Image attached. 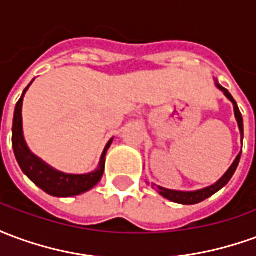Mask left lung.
Listing matches in <instances>:
<instances>
[{"mask_svg": "<svg viewBox=\"0 0 256 256\" xmlns=\"http://www.w3.org/2000/svg\"><path fill=\"white\" fill-rule=\"evenodd\" d=\"M215 84H216V88L224 92V94L229 98V100L233 102V108H234V116H236V120L238 123V128H240V134H242V137H244V126H242V112L238 110V106H237L236 101L234 98L232 97V94L228 92V90L224 88V86H220L218 84V80H215ZM240 158H242V152L237 155L236 160L233 162V164L229 167V170L224 174V177L220 178L218 182H215L214 185H211L208 188H204L200 189V190H194V192H181V190H172V189H166V188H162L159 185H155V184H150L152 185V188L155 189L159 192V194H162L163 198H166L167 200H170V202H174V203L178 204H185V206H190V204H198L200 202H203L206 198H208L210 196H212L214 193H216L220 189H222L225 186L226 184L230 181V178L233 177V174L236 172L237 166H238V162H240Z\"/></svg>", "mask_w": 256, "mask_h": 256, "instance_id": "8db88e82", "label": "left lung"}]
</instances>
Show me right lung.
Here are the masks:
<instances>
[{"mask_svg":"<svg viewBox=\"0 0 256 256\" xmlns=\"http://www.w3.org/2000/svg\"><path fill=\"white\" fill-rule=\"evenodd\" d=\"M32 84V82H31ZM27 86L20 97V100L16 104L14 115V126H12V146H14L16 160L19 163L22 172L36 184L38 188H41L44 192H46L50 196L56 198H71L80 193H84L96 186L100 182L101 177L104 174V166H106V154L108 148L111 146V138L106 144V150L102 152L100 159V164L96 172L89 174H66V172H58L53 167L46 164L36 156L26 144L24 136H23V122H22V106H23V97L27 89Z\"/></svg>","mask_w":256,"mask_h":256,"instance_id":"1","label":"right lung"}]
</instances>
